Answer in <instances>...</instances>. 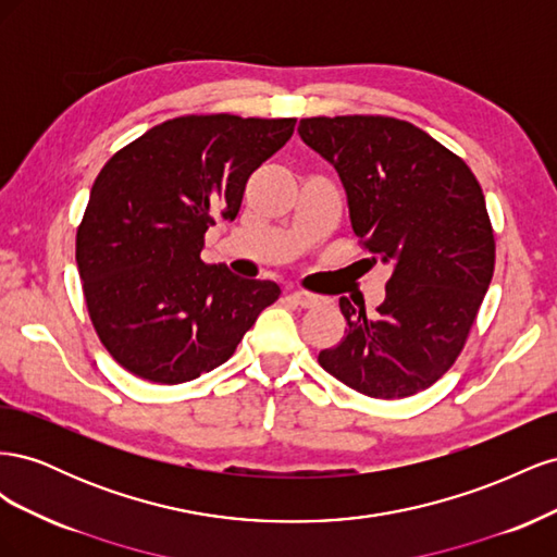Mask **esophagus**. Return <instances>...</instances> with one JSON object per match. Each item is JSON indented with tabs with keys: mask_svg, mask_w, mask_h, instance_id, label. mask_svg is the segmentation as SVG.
Here are the masks:
<instances>
[{
	"mask_svg": "<svg viewBox=\"0 0 557 557\" xmlns=\"http://www.w3.org/2000/svg\"><path fill=\"white\" fill-rule=\"evenodd\" d=\"M290 299L295 301V305L305 307V309H311V307H315V305H320V301H323V297H318V295L307 293V290H295V293H290Z\"/></svg>",
	"mask_w": 557,
	"mask_h": 557,
	"instance_id": "34e87169",
	"label": "esophagus"
}]
</instances>
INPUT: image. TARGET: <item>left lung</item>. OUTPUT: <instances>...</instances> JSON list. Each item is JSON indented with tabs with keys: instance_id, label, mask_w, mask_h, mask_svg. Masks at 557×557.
<instances>
[{
	"instance_id": "1",
	"label": "left lung",
	"mask_w": 557,
	"mask_h": 557,
	"mask_svg": "<svg viewBox=\"0 0 557 557\" xmlns=\"http://www.w3.org/2000/svg\"><path fill=\"white\" fill-rule=\"evenodd\" d=\"M297 132L339 174L356 237L393 269L374 315L339 299L346 336L318 362L369 397L425 391L460 356L493 278L481 185L428 132L395 117H305Z\"/></svg>"
}]
</instances>
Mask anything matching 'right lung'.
Masks as SVG:
<instances>
[{
    "label": "right lung",
    "instance_id": "obj_1",
    "mask_svg": "<svg viewBox=\"0 0 557 557\" xmlns=\"http://www.w3.org/2000/svg\"><path fill=\"white\" fill-rule=\"evenodd\" d=\"M293 129L295 117L183 115L99 172L76 262L99 339L129 374L176 385L211 372L278 299L274 281L199 256L215 218H237L250 174Z\"/></svg>",
    "mask_w": 557,
    "mask_h": 557
}]
</instances>
